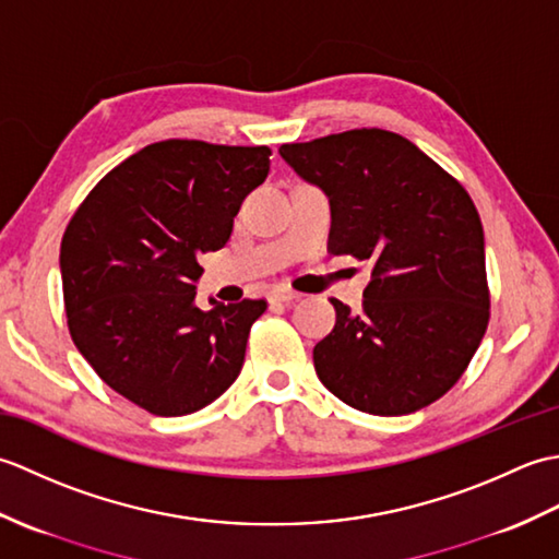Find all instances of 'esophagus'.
Masks as SVG:
<instances>
[{
  "mask_svg": "<svg viewBox=\"0 0 559 559\" xmlns=\"http://www.w3.org/2000/svg\"><path fill=\"white\" fill-rule=\"evenodd\" d=\"M298 298H300V293H295V290H290V288H286V286H276V288H273V290L269 293V300H271V302L288 305V302H295Z\"/></svg>",
  "mask_w": 559,
  "mask_h": 559,
  "instance_id": "esophagus-1",
  "label": "esophagus"
}]
</instances>
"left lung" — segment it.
I'll return each instance as SVG.
<instances>
[{
    "mask_svg": "<svg viewBox=\"0 0 559 559\" xmlns=\"http://www.w3.org/2000/svg\"><path fill=\"white\" fill-rule=\"evenodd\" d=\"M329 197L331 254L372 264L362 310L336 326L314 370L343 403L406 415L466 372L490 319L483 223L466 189L401 134L350 129L278 148Z\"/></svg>",
    "mask_w": 559,
    "mask_h": 559,
    "instance_id": "1",
    "label": "left lung"
}]
</instances>
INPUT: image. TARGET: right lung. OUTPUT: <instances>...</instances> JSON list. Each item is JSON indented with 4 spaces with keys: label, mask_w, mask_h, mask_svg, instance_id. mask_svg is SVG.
Here are the masks:
<instances>
[{
    "label": "right lung",
    "mask_w": 559,
    "mask_h": 559,
    "mask_svg": "<svg viewBox=\"0 0 559 559\" xmlns=\"http://www.w3.org/2000/svg\"><path fill=\"white\" fill-rule=\"evenodd\" d=\"M269 146L168 139L141 148L71 216L59 269L74 346L105 384L175 418L216 401L242 370L264 300L194 305L199 257L225 247Z\"/></svg>",
    "instance_id": "obj_1"
}]
</instances>
